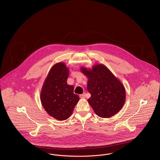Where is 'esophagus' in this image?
I'll list each match as a JSON object with an SVG mask.
<instances>
[{
  "instance_id": "1",
  "label": "esophagus",
  "mask_w": 160,
  "mask_h": 160,
  "mask_svg": "<svg viewBox=\"0 0 160 160\" xmlns=\"http://www.w3.org/2000/svg\"><path fill=\"white\" fill-rule=\"evenodd\" d=\"M85 96H86V95H85L84 93L82 94V95H80V98H85Z\"/></svg>"
}]
</instances>
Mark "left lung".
Wrapping results in <instances>:
<instances>
[{"mask_svg":"<svg viewBox=\"0 0 160 160\" xmlns=\"http://www.w3.org/2000/svg\"><path fill=\"white\" fill-rule=\"evenodd\" d=\"M80 71L88 78L87 89L91 95L88 103L96 115L109 118L118 112L126 101V89L121 81L103 64L92 68L82 67Z\"/></svg>","mask_w":160,"mask_h":160,"instance_id":"obj_1","label":"left lung"}]
</instances>
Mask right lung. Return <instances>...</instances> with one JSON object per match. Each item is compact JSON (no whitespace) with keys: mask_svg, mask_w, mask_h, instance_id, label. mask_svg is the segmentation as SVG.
I'll list each match as a JSON object with an SVG mask.
<instances>
[{"mask_svg":"<svg viewBox=\"0 0 160 160\" xmlns=\"http://www.w3.org/2000/svg\"><path fill=\"white\" fill-rule=\"evenodd\" d=\"M69 68L63 62L52 67L40 92V101L46 112L59 121L68 119L79 101L74 86L67 84Z\"/></svg>","mask_w":160,"mask_h":160,"instance_id":"1","label":"right lung"}]
</instances>
